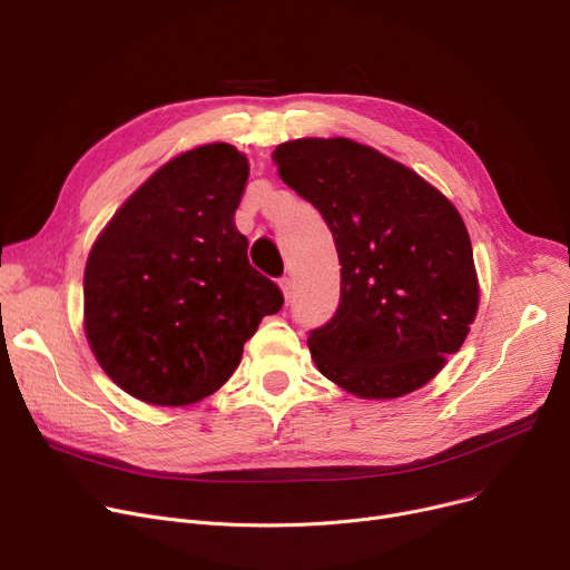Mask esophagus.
<instances>
[{
	"mask_svg": "<svg viewBox=\"0 0 570 570\" xmlns=\"http://www.w3.org/2000/svg\"><path fill=\"white\" fill-rule=\"evenodd\" d=\"M279 286H282V293L286 297V303H291V297H293V279L291 277H282Z\"/></svg>",
	"mask_w": 570,
	"mask_h": 570,
	"instance_id": "obj_1",
	"label": "esophagus"
}]
</instances>
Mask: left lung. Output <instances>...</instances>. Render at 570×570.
<instances>
[{
    "label": "left lung",
    "mask_w": 570,
    "mask_h": 570,
    "mask_svg": "<svg viewBox=\"0 0 570 570\" xmlns=\"http://www.w3.org/2000/svg\"><path fill=\"white\" fill-rule=\"evenodd\" d=\"M277 173L309 200L340 256V307L309 331L318 372L365 400L417 391L458 353L478 312L466 226L411 168L348 138L277 145Z\"/></svg>",
    "instance_id": "8db88e82"
}]
</instances>
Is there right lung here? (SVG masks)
<instances>
[{
  "instance_id": "1",
  "label": "right lung",
  "mask_w": 570,
  "mask_h": 570,
  "mask_svg": "<svg viewBox=\"0 0 570 570\" xmlns=\"http://www.w3.org/2000/svg\"><path fill=\"white\" fill-rule=\"evenodd\" d=\"M249 161L228 142L170 159L97 237L85 265V335L136 400L187 406L230 379L279 286L247 258L235 209Z\"/></svg>"
}]
</instances>
